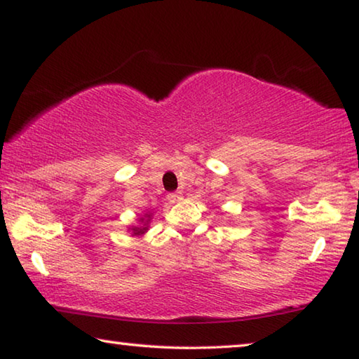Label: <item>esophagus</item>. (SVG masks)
<instances>
[{"instance_id": "esophagus-1", "label": "esophagus", "mask_w": 359, "mask_h": 359, "mask_svg": "<svg viewBox=\"0 0 359 359\" xmlns=\"http://www.w3.org/2000/svg\"><path fill=\"white\" fill-rule=\"evenodd\" d=\"M182 199V193L180 191H174V193H168V201L169 203H177Z\"/></svg>"}]
</instances>
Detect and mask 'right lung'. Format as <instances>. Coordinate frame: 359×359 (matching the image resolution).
<instances>
[{"label":"right lung","instance_id":"right-lung-1","mask_svg":"<svg viewBox=\"0 0 359 359\" xmlns=\"http://www.w3.org/2000/svg\"><path fill=\"white\" fill-rule=\"evenodd\" d=\"M135 231H136V233H135V234H142V233H144V231H145V228H142V229H136V228H135Z\"/></svg>","mask_w":359,"mask_h":359}]
</instances>
